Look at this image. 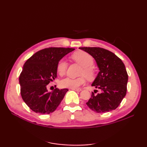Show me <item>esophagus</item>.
Wrapping results in <instances>:
<instances>
[{"instance_id": "34e87169", "label": "esophagus", "mask_w": 147, "mask_h": 147, "mask_svg": "<svg viewBox=\"0 0 147 147\" xmlns=\"http://www.w3.org/2000/svg\"><path fill=\"white\" fill-rule=\"evenodd\" d=\"M72 90H74V91H76V92H80L82 91V89L81 88H71Z\"/></svg>"}]
</instances>
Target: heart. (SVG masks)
Wrapping results in <instances>:
<instances>
[{
  "instance_id": "heart-1",
  "label": "heart",
  "mask_w": 147,
  "mask_h": 147,
  "mask_svg": "<svg viewBox=\"0 0 147 147\" xmlns=\"http://www.w3.org/2000/svg\"><path fill=\"white\" fill-rule=\"evenodd\" d=\"M71 58L77 63L83 67L82 74H84L88 79H92L94 76L95 72L92 65L93 64L92 56L88 53L84 51H78L72 55ZM67 62L64 59H61L57 65V72L61 76H64L66 73ZM85 83V77L80 76L76 78L67 77L61 80V85L64 88H77Z\"/></svg>"
}]
</instances>
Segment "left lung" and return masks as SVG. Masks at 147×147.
I'll list each match as a JSON object with an SVG mask.
<instances>
[{
	"mask_svg": "<svg viewBox=\"0 0 147 147\" xmlns=\"http://www.w3.org/2000/svg\"><path fill=\"white\" fill-rule=\"evenodd\" d=\"M94 58L99 72L92 84L100 92L92 93L86 104L97 113L115 110L126 94L128 76L121 59L114 53L100 47H80ZM98 90H95L96 93Z\"/></svg>",
	"mask_w": 147,
	"mask_h": 147,
	"instance_id": "1",
	"label": "left lung"
}]
</instances>
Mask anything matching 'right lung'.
<instances>
[{
  "label": "right lung",
  "mask_w": 147,
  "mask_h": 147,
  "mask_svg": "<svg viewBox=\"0 0 147 147\" xmlns=\"http://www.w3.org/2000/svg\"><path fill=\"white\" fill-rule=\"evenodd\" d=\"M74 49L50 47L36 52L24 63L20 76L21 95L26 104L36 113L49 114L55 111L68 89L47 86L57 78V65Z\"/></svg>",
  "instance_id": "1"
}]
</instances>
